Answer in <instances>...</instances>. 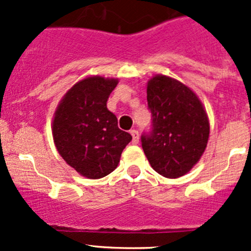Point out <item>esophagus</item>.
Returning <instances> with one entry per match:
<instances>
[{
    "mask_svg": "<svg viewBox=\"0 0 251 251\" xmlns=\"http://www.w3.org/2000/svg\"><path fill=\"white\" fill-rule=\"evenodd\" d=\"M130 133H131V136H132V143L137 144L138 141H140V135H138V131L137 130H131Z\"/></svg>",
    "mask_w": 251,
    "mask_h": 251,
    "instance_id": "1",
    "label": "esophagus"
}]
</instances>
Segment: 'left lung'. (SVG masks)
<instances>
[{
	"mask_svg": "<svg viewBox=\"0 0 251 251\" xmlns=\"http://www.w3.org/2000/svg\"><path fill=\"white\" fill-rule=\"evenodd\" d=\"M151 131L141 137L151 168L168 178L186 175L206 148L210 125L196 93L179 81L155 75L147 85Z\"/></svg>",
	"mask_w": 251,
	"mask_h": 251,
	"instance_id": "left-lung-1",
	"label": "left lung"
}]
</instances>
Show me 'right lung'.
<instances>
[{"label":"right lung","mask_w":251,"mask_h":251,"mask_svg":"<svg viewBox=\"0 0 251 251\" xmlns=\"http://www.w3.org/2000/svg\"><path fill=\"white\" fill-rule=\"evenodd\" d=\"M118 78L90 76L75 83L54 113L52 133L58 153L87 178L113 173L132 136L118 127L107 100Z\"/></svg>","instance_id":"add662e5"}]
</instances>
